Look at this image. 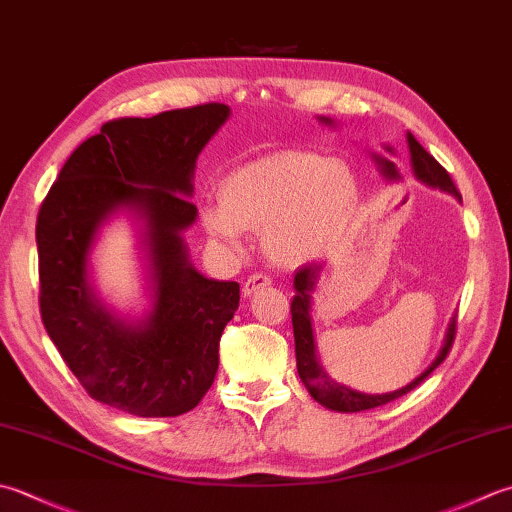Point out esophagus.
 Segmentation results:
<instances>
[{
  "mask_svg": "<svg viewBox=\"0 0 512 512\" xmlns=\"http://www.w3.org/2000/svg\"><path fill=\"white\" fill-rule=\"evenodd\" d=\"M266 286H270V277L266 273H253L244 282L242 293H244V297H250V295H255L259 288H266Z\"/></svg>",
  "mask_w": 512,
  "mask_h": 512,
  "instance_id": "obj_1",
  "label": "esophagus"
}]
</instances>
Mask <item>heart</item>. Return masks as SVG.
Segmentation results:
<instances>
[{
  "mask_svg": "<svg viewBox=\"0 0 512 512\" xmlns=\"http://www.w3.org/2000/svg\"><path fill=\"white\" fill-rule=\"evenodd\" d=\"M222 204L204 210L217 242L237 246L242 230L262 233L268 257L302 266L330 253L357 213L359 184L348 164L304 150H282L233 170Z\"/></svg>",
  "mask_w": 512,
  "mask_h": 512,
  "instance_id": "b5f03b06",
  "label": "heart"
}]
</instances>
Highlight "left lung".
I'll return each instance as SVG.
<instances>
[{"mask_svg":"<svg viewBox=\"0 0 512 512\" xmlns=\"http://www.w3.org/2000/svg\"><path fill=\"white\" fill-rule=\"evenodd\" d=\"M324 124H333V119L322 117ZM408 148H410V164H413V173L419 179L433 188H442L446 193H453L457 199H462L459 195L457 186L450 179L448 170L437 162V159L428 153V150L417 142V139L408 133ZM388 153H393V148H386ZM377 166L382 168V175L388 179H399L397 166L390 162V159L382 155H373ZM319 273H322V264H306L297 270L295 275V297L290 302V315H293V333H295V355H297V373L302 377L304 386L308 388L310 397L319 402L322 406L330 410H339V413H359V410H370L377 406H384L393 399H399L402 395L410 393V390L417 388L424 379L433 373V370L444 362L450 346H453L455 339V330H457V315L450 319L446 337H444V346L439 350V355L433 359L422 375L413 379L408 386L393 390V393L386 395H364L357 393V390L348 388L344 384H337L335 379H330L324 368L317 362V353H315V337H313V324H310V293H313L317 286Z\"/></svg>","mask_w":512,"mask_h":512,"instance_id":"1","label":"left lung"}]
</instances>
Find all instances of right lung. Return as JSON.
Here are the masks:
<instances>
[{
	"mask_svg": "<svg viewBox=\"0 0 512 512\" xmlns=\"http://www.w3.org/2000/svg\"><path fill=\"white\" fill-rule=\"evenodd\" d=\"M230 115L226 104L122 117L88 137L59 170L37 215L39 310L77 382L97 402L137 417L193 410L215 382L219 339L239 284L204 277L182 233L197 206V155ZM128 207L145 222L154 306L135 325L98 302L87 279L96 230Z\"/></svg>",
	"mask_w": 512,
	"mask_h": 512,
	"instance_id": "obj_1",
	"label": "right lung"
}]
</instances>
